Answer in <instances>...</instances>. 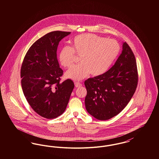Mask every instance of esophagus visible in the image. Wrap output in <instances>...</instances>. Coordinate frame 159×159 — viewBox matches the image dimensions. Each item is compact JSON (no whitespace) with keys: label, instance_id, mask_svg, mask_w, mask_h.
I'll use <instances>...</instances> for the list:
<instances>
[{"label":"esophagus","instance_id":"obj_1","mask_svg":"<svg viewBox=\"0 0 159 159\" xmlns=\"http://www.w3.org/2000/svg\"><path fill=\"white\" fill-rule=\"evenodd\" d=\"M75 86H76V87H77V88L82 86V84L80 83V82H75Z\"/></svg>","mask_w":159,"mask_h":159}]
</instances>
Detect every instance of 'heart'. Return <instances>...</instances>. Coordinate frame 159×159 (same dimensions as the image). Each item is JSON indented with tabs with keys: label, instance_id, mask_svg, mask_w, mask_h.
Returning <instances> with one entry per match:
<instances>
[{
	"label": "heart",
	"instance_id": "obj_1",
	"mask_svg": "<svg viewBox=\"0 0 159 159\" xmlns=\"http://www.w3.org/2000/svg\"><path fill=\"white\" fill-rule=\"evenodd\" d=\"M72 48L64 46L59 53V61L64 67H70L76 53L80 57L78 65L71 67L66 73L69 79L80 80L90 73L101 75L110 68L120 51V46L114 39L86 33L77 36L71 42Z\"/></svg>",
	"mask_w": 159,
	"mask_h": 159
}]
</instances>
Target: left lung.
<instances>
[{
  "label": "left lung",
  "instance_id": "obj_1",
  "mask_svg": "<svg viewBox=\"0 0 159 159\" xmlns=\"http://www.w3.org/2000/svg\"><path fill=\"white\" fill-rule=\"evenodd\" d=\"M113 66L104 74L85 80L87 111L100 120L120 113L136 91L138 71L135 55L127 43Z\"/></svg>",
  "mask_w": 159,
  "mask_h": 159
}]
</instances>
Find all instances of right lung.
<instances>
[{
	"label": "right lung",
	"instance_id": "right-lung-1",
	"mask_svg": "<svg viewBox=\"0 0 159 159\" xmlns=\"http://www.w3.org/2000/svg\"><path fill=\"white\" fill-rule=\"evenodd\" d=\"M70 33L55 31L40 38L29 48L21 66L24 95L33 110L48 119L64 112L75 87L70 79L61 83L63 71L57 56L59 42Z\"/></svg>",
	"mask_w": 159,
	"mask_h": 159
}]
</instances>
